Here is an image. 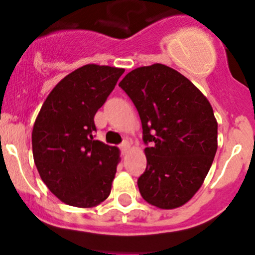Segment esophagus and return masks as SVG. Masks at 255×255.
<instances>
[{
	"mask_svg": "<svg viewBox=\"0 0 255 255\" xmlns=\"http://www.w3.org/2000/svg\"><path fill=\"white\" fill-rule=\"evenodd\" d=\"M129 146H130V144H129V142H128V140H123V142L120 144V149L122 150L123 154L127 153L128 149H129Z\"/></svg>",
	"mask_w": 255,
	"mask_h": 255,
	"instance_id": "1",
	"label": "esophagus"
}]
</instances>
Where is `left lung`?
I'll return each instance as SVG.
<instances>
[{
  "instance_id": "8db88e82",
  "label": "left lung",
  "mask_w": 255,
  "mask_h": 255,
  "mask_svg": "<svg viewBox=\"0 0 255 255\" xmlns=\"http://www.w3.org/2000/svg\"><path fill=\"white\" fill-rule=\"evenodd\" d=\"M139 113L146 155L138 189L148 204L171 210L201 187L216 150L217 121L202 92L163 64L132 70L120 82Z\"/></svg>"
}]
</instances>
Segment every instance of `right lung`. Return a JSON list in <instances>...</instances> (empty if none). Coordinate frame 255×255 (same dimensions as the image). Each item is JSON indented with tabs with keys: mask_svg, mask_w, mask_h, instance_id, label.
I'll return each mask as SVG.
<instances>
[{
	"mask_svg": "<svg viewBox=\"0 0 255 255\" xmlns=\"http://www.w3.org/2000/svg\"><path fill=\"white\" fill-rule=\"evenodd\" d=\"M125 69L89 64L48 95L32 132L33 158L43 182L66 205L94 207L111 192L120 150L95 139L94 117Z\"/></svg>",
	"mask_w": 255,
	"mask_h": 255,
	"instance_id": "add662e5",
	"label": "right lung"
}]
</instances>
